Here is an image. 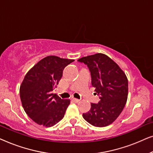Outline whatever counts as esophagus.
Listing matches in <instances>:
<instances>
[{
  "label": "esophagus",
  "mask_w": 153,
  "mask_h": 153,
  "mask_svg": "<svg viewBox=\"0 0 153 153\" xmlns=\"http://www.w3.org/2000/svg\"><path fill=\"white\" fill-rule=\"evenodd\" d=\"M72 100H73V102H76V103H77V102H79V99H76V98H72Z\"/></svg>",
  "instance_id": "esophagus-1"
}]
</instances>
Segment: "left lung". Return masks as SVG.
<instances>
[{
    "label": "left lung",
    "mask_w": 153,
    "mask_h": 153,
    "mask_svg": "<svg viewBox=\"0 0 153 153\" xmlns=\"http://www.w3.org/2000/svg\"><path fill=\"white\" fill-rule=\"evenodd\" d=\"M78 62L88 68L92 85L100 99L97 104L91 103L89 111L83 114V118L95 127L107 126L118 118L126 104V75L114 60L102 53L83 57Z\"/></svg>",
    "instance_id": "1"
}]
</instances>
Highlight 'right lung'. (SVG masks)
Wrapping results in <instances>:
<instances>
[{"label":"right lung","instance_id":"1","mask_svg":"<svg viewBox=\"0 0 153 153\" xmlns=\"http://www.w3.org/2000/svg\"><path fill=\"white\" fill-rule=\"evenodd\" d=\"M74 60L55 56L37 62L26 74L20 86V98L27 115L39 125L52 127L63 118L70 100L52 93L62 76L64 68Z\"/></svg>","mask_w":153,"mask_h":153}]
</instances>
